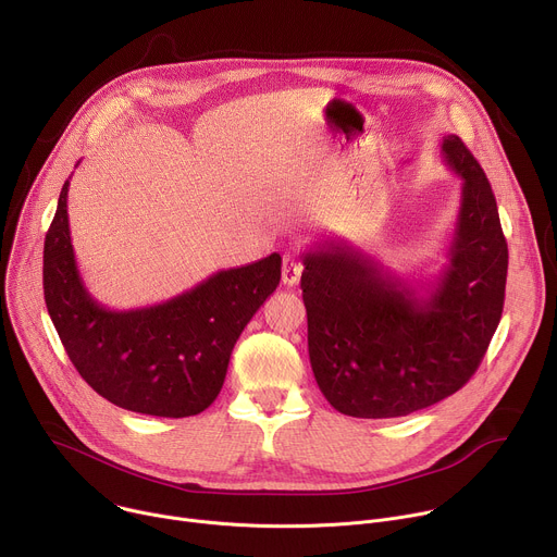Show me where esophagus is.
I'll list each match as a JSON object with an SVG mask.
<instances>
[{"mask_svg": "<svg viewBox=\"0 0 557 557\" xmlns=\"http://www.w3.org/2000/svg\"><path fill=\"white\" fill-rule=\"evenodd\" d=\"M301 271H305V267H301L299 260H295L290 256H286L282 260V282L286 286H295L299 282V277H301Z\"/></svg>", "mask_w": 557, "mask_h": 557, "instance_id": "34e87169", "label": "esophagus"}]
</instances>
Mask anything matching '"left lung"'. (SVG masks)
Here are the masks:
<instances>
[{
    "label": "left lung",
    "instance_id": "1",
    "mask_svg": "<svg viewBox=\"0 0 557 557\" xmlns=\"http://www.w3.org/2000/svg\"><path fill=\"white\" fill-rule=\"evenodd\" d=\"M442 158L462 195L433 280L401 277L339 237L301 252L311 369L344 416L401 418L460 391L499 324L509 250L491 184L458 135L442 137Z\"/></svg>",
    "mask_w": 557,
    "mask_h": 557
}]
</instances>
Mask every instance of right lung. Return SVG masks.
Here are the masks:
<instances>
[{"instance_id": "right-lung-1", "label": "right lung", "mask_w": 557, "mask_h": 557, "mask_svg": "<svg viewBox=\"0 0 557 557\" xmlns=\"http://www.w3.org/2000/svg\"><path fill=\"white\" fill-rule=\"evenodd\" d=\"M69 180L44 242V299L77 373L115 407L188 418L222 391L244 326L277 288L282 258L218 271L162 305L111 311L88 293L71 242Z\"/></svg>"}]
</instances>
